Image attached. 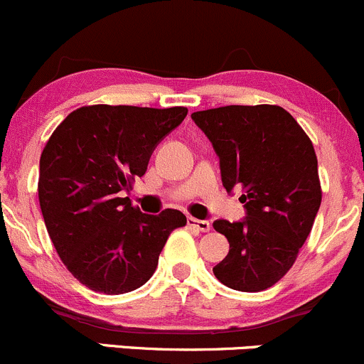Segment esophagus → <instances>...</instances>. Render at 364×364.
Returning <instances> with one entry per match:
<instances>
[{
    "label": "esophagus",
    "instance_id": "esophagus-1",
    "mask_svg": "<svg viewBox=\"0 0 364 364\" xmlns=\"http://www.w3.org/2000/svg\"><path fill=\"white\" fill-rule=\"evenodd\" d=\"M188 225H190V228H193V230H197V232H209V230H211V223H209V221L197 220V218H192V216L188 218Z\"/></svg>",
    "mask_w": 364,
    "mask_h": 364
}]
</instances>
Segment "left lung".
Here are the masks:
<instances>
[{
    "label": "left lung",
    "instance_id": "left-lung-1",
    "mask_svg": "<svg viewBox=\"0 0 364 364\" xmlns=\"http://www.w3.org/2000/svg\"><path fill=\"white\" fill-rule=\"evenodd\" d=\"M220 156L227 192L240 186L242 221L216 220L230 251L213 269L220 282L256 293L281 281L312 230L321 183L312 141L281 106H221L192 113Z\"/></svg>",
    "mask_w": 364,
    "mask_h": 364
}]
</instances>
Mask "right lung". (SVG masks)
<instances>
[{
  "label": "right lung",
  "instance_id": "add662e5",
  "mask_svg": "<svg viewBox=\"0 0 364 364\" xmlns=\"http://www.w3.org/2000/svg\"><path fill=\"white\" fill-rule=\"evenodd\" d=\"M183 106H83L45 144L38 198L66 269L92 291L124 294L155 272L159 256L186 216L134 208L124 192L146 172L156 144L185 120Z\"/></svg>",
  "mask_w": 364,
  "mask_h": 364
}]
</instances>
